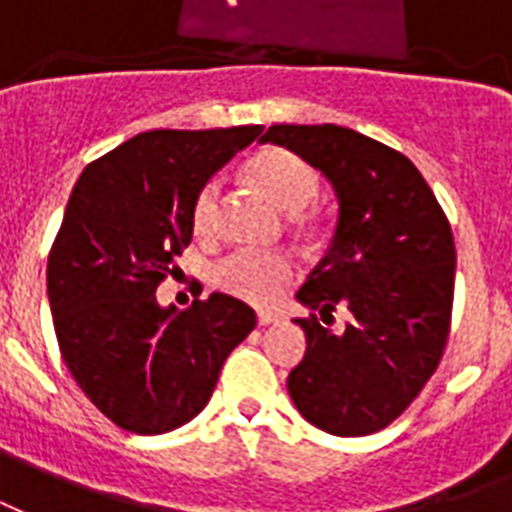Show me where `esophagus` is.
Wrapping results in <instances>:
<instances>
[{"label":"esophagus","instance_id":"1","mask_svg":"<svg viewBox=\"0 0 512 512\" xmlns=\"http://www.w3.org/2000/svg\"><path fill=\"white\" fill-rule=\"evenodd\" d=\"M278 321V315L275 313H259V326H270Z\"/></svg>","mask_w":512,"mask_h":512}]
</instances>
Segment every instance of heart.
<instances>
[{"instance_id":"b5f03b06","label":"heart","mask_w":512,"mask_h":512,"mask_svg":"<svg viewBox=\"0 0 512 512\" xmlns=\"http://www.w3.org/2000/svg\"><path fill=\"white\" fill-rule=\"evenodd\" d=\"M248 175L278 207L288 210L299 232H313L318 226V213H307L305 205L318 194V175L313 164L299 153L270 145L253 153L248 161ZM191 226L199 240H215L221 232V180L210 178L197 188L191 199ZM297 275V264L286 253L237 251L226 256L213 272L215 286L232 297L251 305L278 302L291 280Z\"/></svg>"}]
</instances>
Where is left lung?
<instances>
[{"mask_svg":"<svg viewBox=\"0 0 512 512\" xmlns=\"http://www.w3.org/2000/svg\"><path fill=\"white\" fill-rule=\"evenodd\" d=\"M261 142L299 153L332 180L340 218L297 299L305 359L288 375L302 416L337 437L386 429L443 359L456 248L443 207L405 153L345 129L275 124ZM349 321L332 330L333 310Z\"/></svg>","mask_w":512,"mask_h":512,"instance_id":"1","label":"left lung"}]
</instances>
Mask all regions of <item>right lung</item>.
<instances>
[{
    "label": "right lung",
    "instance_id": "right-lung-1",
    "mask_svg": "<svg viewBox=\"0 0 512 512\" xmlns=\"http://www.w3.org/2000/svg\"><path fill=\"white\" fill-rule=\"evenodd\" d=\"M261 126L142 132L91 161L48 253L61 359L99 413L134 434L178 429L207 405L256 313L229 294L156 305L191 242V199Z\"/></svg>",
    "mask_w": 512,
    "mask_h": 512
}]
</instances>
